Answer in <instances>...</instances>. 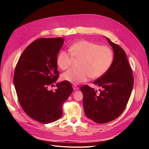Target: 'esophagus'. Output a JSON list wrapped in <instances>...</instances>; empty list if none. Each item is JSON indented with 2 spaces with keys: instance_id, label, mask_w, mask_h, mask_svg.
<instances>
[{
  "instance_id": "esophagus-1",
  "label": "esophagus",
  "mask_w": 149,
  "mask_h": 149,
  "mask_svg": "<svg viewBox=\"0 0 149 149\" xmlns=\"http://www.w3.org/2000/svg\"><path fill=\"white\" fill-rule=\"evenodd\" d=\"M73 89L74 90V91H76V90H78L79 89V87L78 86H76V85H73Z\"/></svg>"
}]
</instances>
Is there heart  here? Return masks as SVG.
<instances>
[{
	"label": "heart",
	"mask_w": 149,
	"mask_h": 149,
	"mask_svg": "<svg viewBox=\"0 0 149 149\" xmlns=\"http://www.w3.org/2000/svg\"><path fill=\"white\" fill-rule=\"evenodd\" d=\"M71 54L61 52L57 57V65L65 70L71 66L73 57L80 59L78 69L71 68L62 75V79L74 84L85 82L90 77L97 79L109 70L114 60V53L106 46H101L88 40H79L70 48Z\"/></svg>",
	"instance_id": "obj_1"
}]
</instances>
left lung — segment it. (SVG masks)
I'll list each match as a JSON object with an SVG mask.
<instances>
[{
	"instance_id": "8db88e82",
	"label": "left lung",
	"mask_w": 149,
	"mask_h": 149,
	"mask_svg": "<svg viewBox=\"0 0 149 149\" xmlns=\"http://www.w3.org/2000/svg\"><path fill=\"white\" fill-rule=\"evenodd\" d=\"M107 39L113 48L114 60L109 70L93 81L101 88L100 93L86 84L81 88L85 114L99 124L109 123L123 113L134 85L132 69L124 49Z\"/></svg>"
}]
</instances>
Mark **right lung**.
Wrapping results in <instances>:
<instances>
[{"mask_svg": "<svg viewBox=\"0 0 149 149\" xmlns=\"http://www.w3.org/2000/svg\"><path fill=\"white\" fill-rule=\"evenodd\" d=\"M63 43L61 37L36 40L25 48L15 66L13 84L18 100L25 113L40 123L60 119L63 104L73 92L66 81L58 83L55 91L48 90L59 77L56 60Z\"/></svg>", "mask_w": 149, "mask_h": 149, "instance_id": "1", "label": "right lung"}]
</instances>
